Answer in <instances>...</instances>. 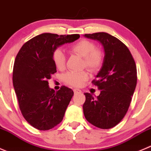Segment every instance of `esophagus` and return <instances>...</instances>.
Segmentation results:
<instances>
[{
	"mask_svg": "<svg viewBox=\"0 0 151 151\" xmlns=\"http://www.w3.org/2000/svg\"><path fill=\"white\" fill-rule=\"evenodd\" d=\"M74 93H81V90L78 88H74Z\"/></svg>",
	"mask_w": 151,
	"mask_h": 151,
	"instance_id": "1",
	"label": "esophagus"
}]
</instances>
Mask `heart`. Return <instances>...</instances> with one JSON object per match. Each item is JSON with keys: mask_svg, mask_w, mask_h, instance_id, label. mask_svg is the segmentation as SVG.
Instances as JSON below:
<instances>
[{"mask_svg": "<svg viewBox=\"0 0 151 151\" xmlns=\"http://www.w3.org/2000/svg\"><path fill=\"white\" fill-rule=\"evenodd\" d=\"M74 53L84 58V65L91 71H96L103 63L102 52L96 49V45L88 40H80L74 43L71 48ZM52 60L58 69L65 68V56L62 49H57L52 53ZM88 78L86 71H68L63 75V81L71 86L80 87Z\"/></svg>", "mask_w": 151, "mask_h": 151, "instance_id": "heart-1", "label": "heart"}]
</instances>
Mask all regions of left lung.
<instances>
[{
    "label": "left lung",
    "mask_w": 151,
    "mask_h": 151,
    "mask_svg": "<svg viewBox=\"0 0 151 151\" xmlns=\"http://www.w3.org/2000/svg\"><path fill=\"white\" fill-rule=\"evenodd\" d=\"M105 51L100 71L92 81L101 90L96 98L85 93L83 113L88 122L102 129L116 126L126 114L137 82V66L131 52L122 41L105 32L86 34Z\"/></svg>",
    "instance_id": "left-lung-1"
}]
</instances>
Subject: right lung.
I'll list each match as a JSON object with an SVG mask.
<instances>
[{
  "label": "right lung",
  "mask_w": 151,
  "mask_h": 151,
  "mask_svg": "<svg viewBox=\"0 0 151 151\" xmlns=\"http://www.w3.org/2000/svg\"><path fill=\"white\" fill-rule=\"evenodd\" d=\"M79 37V35L41 34L25 43L16 56L14 91L23 117L37 129H52L63 119L74 91L65 86L58 91L49 87L48 80L57 72L52 53L58 46Z\"/></svg>",
  "instance_id": "1"
}]
</instances>
